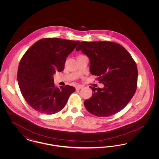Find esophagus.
I'll return each mask as SVG.
<instances>
[{
    "label": "esophagus",
    "instance_id": "1",
    "mask_svg": "<svg viewBox=\"0 0 159 159\" xmlns=\"http://www.w3.org/2000/svg\"><path fill=\"white\" fill-rule=\"evenodd\" d=\"M82 88V86H81V85H77L76 86V89L77 90H79Z\"/></svg>",
    "mask_w": 159,
    "mask_h": 159
}]
</instances>
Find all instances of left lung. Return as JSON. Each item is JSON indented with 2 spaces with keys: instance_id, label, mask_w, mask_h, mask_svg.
<instances>
[{
  "instance_id": "left-lung-1",
  "label": "left lung",
  "mask_w": 159,
  "mask_h": 159,
  "mask_svg": "<svg viewBox=\"0 0 159 159\" xmlns=\"http://www.w3.org/2000/svg\"><path fill=\"white\" fill-rule=\"evenodd\" d=\"M89 59V71L104 88L91 87L92 96L84 101L86 110L98 117L119 112L133 97L137 86L138 70L130 54L112 42H82L76 48Z\"/></svg>"
}]
</instances>
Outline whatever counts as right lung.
<instances>
[{"instance_id":"right-lung-1","label":"right lung","mask_w":159,"mask_h":159,"mask_svg":"<svg viewBox=\"0 0 159 159\" xmlns=\"http://www.w3.org/2000/svg\"><path fill=\"white\" fill-rule=\"evenodd\" d=\"M79 42L59 38L43 39L24 55L17 80L23 97L33 109L52 114L65 107L75 88L69 85L55 87L53 75L64 70L66 58Z\"/></svg>"}]
</instances>
